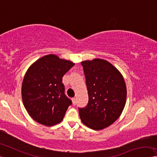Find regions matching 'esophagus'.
Returning <instances> with one entry per match:
<instances>
[{
    "mask_svg": "<svg viewBox=\"0 0 157 157\" xmlns=\"http://www.w3.org/2000/svg\"><path fill=\"white\" fill-rule=\"evenodd\" d=\"M72 101H73V104L75 105L76 104V98H72Z\"/></svg>",
    "mask_w": 157,
    "mask_h": 157,
    "instance_id": "obj_1",
    "label": "esophagus"
}]
</instances>
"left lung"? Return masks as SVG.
I'll use <instances>...</instances> for the list:
<instances>
[{
	"mask_svg": "<svg viewBox=\"0 0 157 157\" xmlns=\"http://www.w3.org/2000/svg\"><path fill=\"white\" fill-rule=\"evenodd\" d=\"M86 79L89 101L79 108L82 123L94 130H101L114 123L126 101L125 82L117 69L108 61L95 59L81 62Z\"/></svg>",
	"mask_w": 157,
	"mask_h": 157,
	"instance_id": "left-lung-1",
	"label": "left lung"
}]
</instances>
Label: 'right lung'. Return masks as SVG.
<instances>
[{"label":"right lung","instance_id":"add662e5","mask_svg":"<svg viewBox=\"0 0 157 157\" xmlns=\"http://www.w3.org/2000/svg\"><path fill=\"white\" fill-rule=\"evenodd\" d=\"M75 64L49 54L30 66L21 86L24 105L35 121L53 126L63 120L72 101L65 94L62 78Z\"/></svg>","mask_w":157,"mask_h":157}]
</instances>
